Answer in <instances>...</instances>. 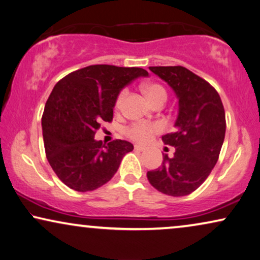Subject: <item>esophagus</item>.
Segmentation results:
<instances>
[{"label": "esophagus", "instance_id": "34e87169", "mask_svg": "<svg viewBox=\"0 0 260 260\" xmlns=\"http://www.w3.org/2000/svg\"><path fill=\"white\" fill-rule=\"evenodd\" d=\"M134 150H137V151H145V150H146V147L143 146V145H134Z\"/></svg>", "mask_w": 260, "mask_h": 260}]
</instances>
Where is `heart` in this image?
Masks as SVG:
<instances>
[{
	"label": "heart",
	"instance_id": "b5f03b06",
	"mask_svg": "<svg viewBox=\"0 0 260 260\" xmlns=\"http://www.w3.org/2000/svg\"><path fill=\"white\" fill-rule=\"evenodd\" d=\"M143 91L145 95L147 96V99L150 100L151 103L157 101L159 99H166V91L160 84L157 83H146L143 85ZM127 95V90L124 89L120 92L117 96L115 107L120 108L122 105L124 98ZM161 129V126L159 123H152V122H136L132 126L127 128V136L132 138L133 140L139 141V143H146L154 136L155 133H158Z\"/></svg>",
	"mask_w": 260,
	"mask_h": 260
}]
</instances>
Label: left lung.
I'll return each instance as SVG.
<instances>
[{
    "mask_svg": "<svg viewBox=\"0 0 260 260\" xmlns=\"http://www.w3.org/2000/svg\"><path fill=\"white\" fill-rule=\"evenodd\" d=\"M165 81L178 100L174 133L162 143L176 148L155 170L148 182L165 195L185 196L206 181L215 166L226 133V115L219 94L208 82L183 67H150Z\"/></svg>",
    "mask_w": 260,
    "mask_h": 260,
    "instance_id": "obj_1",
    "label": "left lung"
}]
</instances>
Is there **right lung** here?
<instances>
[{
    "mask_svg": "<svg viewBox=\"0 0 260 260\" xmlns=\"http://www.w3.org/2000/svg\"><path fill=\"white\" fill-rule=\"evenodd\" d=\"M141 68L90 65L60 79L45 105L41 126L47 160L58 178L76 191H92L113 178L123 155L133 151L126 140L103 145L95 140L102 121L113 120L120 91Z\"/></svg>",
    "mask_w": 260,
    "mask_h": 260,
    "instance_id": "1",
    "label": "right lung"
}]
</instances>
